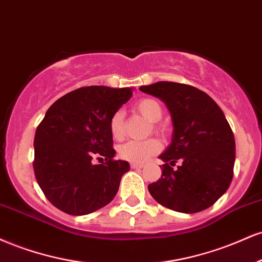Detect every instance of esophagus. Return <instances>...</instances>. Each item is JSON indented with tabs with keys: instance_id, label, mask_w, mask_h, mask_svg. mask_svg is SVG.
<instances>
[{
	"instance_id": "esophagus-1",
	"label": "esophagus",
	"mask_w": 262,
	"mask_h": 262,
	"mask_svg": "<svg viewBox=\"0 0 262 262\" xmlns=\"http://www.w3.org/2000/svg\"><path fill=\"white\" fill-rule=\"evenodd\" d=\"M130 165H131L132 169H141V168L144 167L143 164H140V163H131Z\"/></svg>"
}]
</instances>
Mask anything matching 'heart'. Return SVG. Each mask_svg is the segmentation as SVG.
<instances>
[{"mask_svg": "<svg viewBox=\"0 0 262 262\" xmlns=\"http://www.w3.org/2000/svg\"><path fill=\"white\" fill-rule=\"evenodd\" d=\"M135 110L148 120L149 122H158L163 116L161 104L155 99L146 98L137 101ZM158 132H163L164 128L161 126H155ZM109 130L115 140H120L124 136V114L122 112L114 113L109 121ZM161 149V143L156 138H149L146 141H128L119 147V156L125 161L132 163H143L149 157L155 156Z\"/></svg>", "mask_w": 262, "mask_h": 262, "instance_id": "heart-1", "label": "heart"}]
</instances>
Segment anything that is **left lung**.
<instances>
[{
	"label": "left lung",
	"mask_w": 262,
	"mask_h": 262,
	"mask_svg": "<svg viewBox=\"0 0 262 262\" xmlns=\"http://www.w3.org/2000/svg\"><path fill=\"white\" fill-rule=\"evenodd\" d=\"M140 91L165 103L174 127L170 144L159 156L162 178L149 184V193L181 213L206 210L233 179L235 141L226 116L210 95L192 85L157 82ZM177 160L182 164L173 169Z\"/></svg>",
	"instance_id": "obj_1"
}]
</instances>
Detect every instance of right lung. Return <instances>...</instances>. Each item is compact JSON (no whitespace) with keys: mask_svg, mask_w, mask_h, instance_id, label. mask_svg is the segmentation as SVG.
<instances>
[{"mask_svg":"<svg viewBox=\"0 0 262 262\" xmlns=\"http://www.w3.org/2000/svg\"><path fill=\"white\" fill-rule=\"evenodd\" d=\"M131 88L82 87L55 101L34 137V173L46 199L72 216L92 213L118 192L126 161H114L109 121L131 98ZM104 156L106 163L91 159Z\"/></svg>","mask_w":262,"mask_h":262,"instance_id":"right-lung-1","label":"right lung"}]
</instances>
